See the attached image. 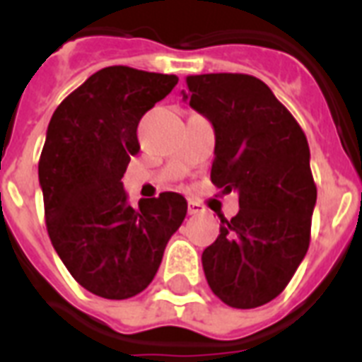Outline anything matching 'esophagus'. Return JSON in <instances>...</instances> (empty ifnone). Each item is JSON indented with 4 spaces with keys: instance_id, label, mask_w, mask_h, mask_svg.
<instances>
[{
    "instance_id": "obj_1",
    "label": "esophagus",
    "mask_w": 362,
    "mask_h": 362,
    "mask_svg": "<svg viewBox=\"0 0 362 362\" xmlns=\"http://www.w3.org/2000/svg\"><path fill=\"white\" fill-rule=\"evenodd\" d=\"M204 209L201 206L199 203H195V201H189V206H187V214L189 216H197V214H203Z\"/></svg>"
}]
</instances>
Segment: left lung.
Listing matches in <instances>:
<instances>
[{
	"label": "left lung",
	"instance_id": "left-lung-1",
	"mask_svg": "<svg viewBox=\"0 0 362 362\" xmlns=\"http://www.w3.org/2000/svg\"><path fill=\"white\" fill-rule=\"evenodd\" d=\"M184 99L214 127L210 180L238 193V214L221 218L203 252L210 289L233 308H257L280 295L310 246L317 189L308 141L263 81L240 73L186 78Z\"/></svg>",
	"mask_w": 362,
	"mask_h": 362
}]
</instances>
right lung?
Returning <instances> with one entry per match:
<instances>
[{"instance_id": "1", "label": "right lung", "mask_w": 362, "mask_h": 362, "mask_svg": "<svg viewBox=\"0 0 362 362\" xmlns=\"http://www.w3.org/2000/svg\"><path fill=\"white\" fill-rule=\"evenodd\" d=\"M178 76L112 65L59 103L39 159L48 237L71 276L112 300L144 291L186 218L180 193L127 203L124 176L141 150L136 125Z\"/></svg>"}]
</instances>
